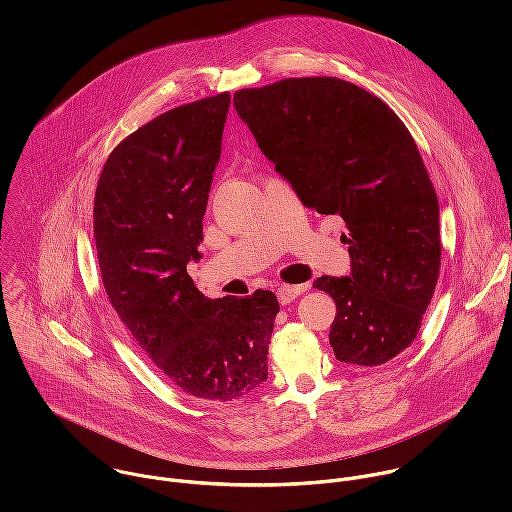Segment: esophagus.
Returning <instances> with one entry per match:
<instances>
[{
	"label": "esophagus",
	"mask_w": 512,
	"mask_h": 512,
	"mask_svg": "<svg viewBox=\"0 0 512 512\" xmlns=\"http://www.w3.org/2000/svg\"><path fill=\"white\" fill-rule=\"evenodd\" d=\"M306 289H308V285H281L277 289V298L283 306H287V304L294 302L296 298H300Z\"/></svg>",
	"instance_id": "esophagus-1"
}]
</instances>
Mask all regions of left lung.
<instances>
[{"label": "left lung", "mask_w": 512, "mask_h": 512, "mask_svg": "<svg viewBox=\"0 0 512 512\" xmlns=\"http://www.w3.org/2000/svg\"><path fill=\"white\" fill-rule=\"evenodd\" d=\"M259 150L320 214H340L352 271L322 275L340 362L377 367L417 336L440 275V204L405 123L334 77L283 79L233 97Z\"/></svg>", "instance_id": "obj_1"}]
</instances>
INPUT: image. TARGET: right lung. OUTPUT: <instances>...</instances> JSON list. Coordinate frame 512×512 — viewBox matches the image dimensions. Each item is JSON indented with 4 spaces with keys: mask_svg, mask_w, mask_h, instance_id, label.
<instances>
[{
    "mask_svg": "<svg viewBox=\"0 0 512 512\" xmlns=\"http://www.w3.org/2000/svg\"><path fill=\"white\" fill-rule=\"evenodd\" d=\"M231 95L170 109L127 135L99 176L93 233L101 279L121 322L184 393L233 401L267 379L279 304L273 291L204 298L186 271Z\"/></svg>",
    "mask_w": 512,
    "mask_h": 512,
    "instance_id": "obj_1",
    "label": "right lung"
}]
</instances>
